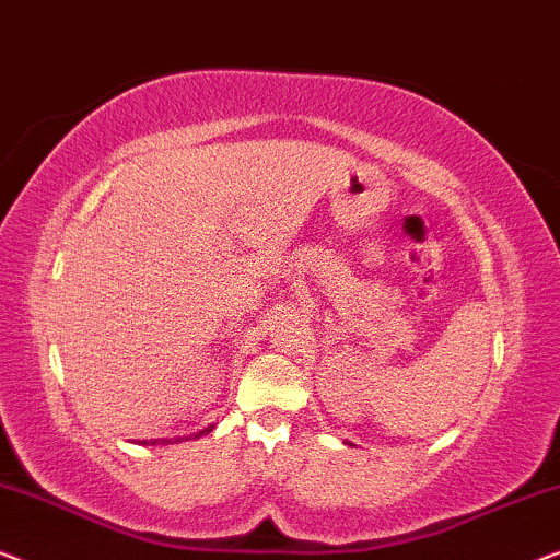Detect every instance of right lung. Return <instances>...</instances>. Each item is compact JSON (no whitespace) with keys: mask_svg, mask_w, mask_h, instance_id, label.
<instances>
[{"mask_svg":"<svg viewBox=\"0 0 560 560\" xmlns=\"http://www.w3.org/2000/svg\"><path fill=\"white\" fill-rule=\"evenodd\" d=\"M208 431H212V427H210V429H205V431H200V434H208ZM141 444H147V441H141Z\"/></svg>","mask_w":560,"mask_h":560,"instance_id":"right-lung-1","label":"right lung"}]
</instances>
